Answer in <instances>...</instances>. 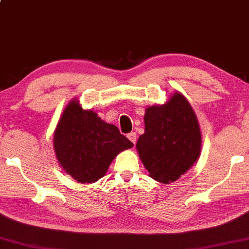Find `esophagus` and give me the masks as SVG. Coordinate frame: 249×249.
<instances>
[{"label": "esophagus", "instance_id": "esophagus-1", "mask_svg": "<svg viewBox=\"0 0 249 249\" xmlns=\"http://www.w3.org/2000/svg\"><path fill=\"white\" fill-rule=\"evenodd\" d=\"M128 138L130 139V141L133 142V143H136V141H137V135H136V133L135 132H131V133H129L128 134Z\"/></svg>", "mask_w": 249, "mask_h": 249}]
</instances>
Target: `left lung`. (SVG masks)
<instances>
[{
    "instance_id": "left-lung-1",
    "label": "left lung",
    "mask_w": 249,
    "mask_h": 249,
    "mask_svg": "<svg viewBox=\"0 0 249 249\" xmlns=\"http://www.w3.org/2000/svg\"><path fill=\"white\" fill-rule=\"evenodd\" d=\"M201 131L195 112L180 93L166 105L148 107L144 133L136 143L150 177L168 184L195 165L201 152Z\"/></svg>"
}]
</instances>
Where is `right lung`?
Segmentation results:
<instances>
[{
	"instance_id": "add662e5",
	"label": "right lung",
	"mask_w": 249,
	"mask_h": 249,
	"mask_svg": "<svg viewBox=\"0 0 249 249\" xmlns=\"http://www.w3.org/2000/svg\"><path fill=\"white\" fill-rule=\"evenodd\" d=\"M133 147L116 125L86 111L78 100L71 101L59 120L53 148L64 171L79 183H94L104 178L120 151Z\"/></svg>"
}]
</instances>
